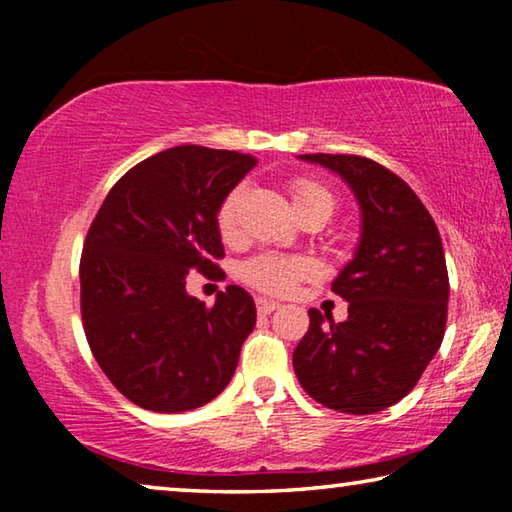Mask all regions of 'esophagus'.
<instances>
[{
  "label": "esophagus",
  "instance_id": "34e87169",
  "mask_svg": "<svg viewBox=\"0 0 512 512\" xmlns=\"http://www.w3.org/2000/svg\"><path fill=\"white\" fill-rule=\"evenodd\" d=\"M277 307V302L275 300H266V298H257V314L259 316H266V314H271V311H275Z\"/></svg>",
  "mask_w": 512,
  "mask_h": 512
}]
</instances>
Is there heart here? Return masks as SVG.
I'll list each match as a JSON object with an SVG mask.
<instances>
[{
  "label": "heart",
  "mask_w": 512,
  "mask_h": 512,
  "mask_svg": "<svg viewBox=\"0 0 512 512\" xmlns=\"http://www.w3.org/2000/svg\"><path fill=\"white\" fill-rule=\"evenodd\" d=\"M241 187L223 196V201L216 207V228L223 239H232L237 232V214L241 203ZM289 194L298 216L309 212H323L325 216L332 214L336 198L329 189L309 176H293L289 180ZM311 273V264L305 257L282 255V253H259L246 259L239 268L241 280L248 287H253L268 296H284L296 284Z\"/></svg>",
  "instance_id": "b5f03b06"
}]
</instances>
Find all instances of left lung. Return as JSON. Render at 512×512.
<instances>
[{
  "instance_id": "8db88e82",
  "label": "left lung",
  "mask_w": 512,
  "mask_h": 512,
  "mask_svg": "<svg viewBox=\"0 0 512 512\" xmlns=\"http://www.w3.org/2000/svg\"><path fill=\"white\" fill-rule=\"evenodd\" d=\"M332 169L361 205V241L332 282L348 320L329 325L309 309L293 350L300 386L318 404L350 415L384 411L413 391L438 352L447 325L449 277L440 232L413 189L361 155L309 153Z\"/></svg>"
}]
</instances>
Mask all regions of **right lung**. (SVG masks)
I'll list each match as a JSON object with an SVG mask.
<instances>
[{
    "mask_svg": "<svg viewBox=\"0 0 512 512\" xmlns=\"http://www.w3.org/2000/svg\"><path fill=\"white\" fill-rule=\"evenodd\" d=\"M255 158L176 146L135 164L99 207L81 253V318L117 391L155 413L214 400L255 327V302L230 284L214 307L185 289L189 271L221 280L216 207Z\"/></svg>",
    "mask_w": 512,
    "mask_h": 512,
    "instance_id": "add662e5",
    "label": "right lung"
}]
</instances>
